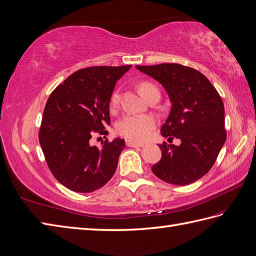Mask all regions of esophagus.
Returning a JSON list of instances; mask_svg holds the SVG:
<instances>
[{"mask_svg":"<svg viewBox=\"0 0 256 256\" xmlns=\"http://www.w3.org/2000/svg\"><path fill=\"white\" fill-rule=\"evenodd\" d=\"M126 144H127V146H130V148H142L143 146L142 143L136 142L132 140H126Z\"/></svg>","mask_w":256,"mask_h":256,"instance_id":"esophagus-1","label":"esophagus"}]
</instances>
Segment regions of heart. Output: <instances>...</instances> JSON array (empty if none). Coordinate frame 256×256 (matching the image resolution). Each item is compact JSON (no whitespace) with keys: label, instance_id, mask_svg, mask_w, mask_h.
Instances as JSON below:
<instances>
[{"label":"heart","instance_id":"1","mask_svg":"<svg viewBox=\"0 0 256 256\" xmlns=\"http://www.w3.org/2000/svg\"><path fill=\"white\" fill-rule=\"evenodd\" d=\"M154 89L158 88L150 82H142L140 84V91L146 98ZM120 91H115L110 98V106L116 108L120 103ZM155 124H156V120L151 115L128 114L118 122L116 128L118 132L129 140L144 141L151 134Z\"/></svg>","mask_w":256,"mask_h":256}]
</instances>
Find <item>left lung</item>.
I'll list each match as a JSON object with an SVG mask.
<instances>
[{
  "instance_id": "left-lung-1",
  "label": "left lung",
  "mask_w": 256,
  "mask_h": 256,
  "mask_svg": "<svg viewBox=\"0 0 256 256\" xmlns=\"http://www.w3.org/2000/svg\"><path fill=\"white\" fill-rule=\"evenodd\" d=\"M164 86L172 108L160 128L164 138L179 146L158 144L162 158L152 166L156 177L186 186L203 177L214 165L226 141L225 108L220 96L203 74L180 64L136 66Z\"/></svg>"
}]
</instances>
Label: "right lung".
Here are the masks:
<instances>
[{"label":"right lung","mask_w":256,"mask_h":256,"mask_svg":"<svg viewBox=\"0 0 256 256\" xmlns=\"http://www.w3.org/2000/svg\"><path fill=\"white\" fill-rule=\"evenodd\" d=\"M132 65L94 66L70 74L56 86L46 104L39 142L50 170L60 184L89 193L113 177L124 140L102 148L90 144L94 134H108L110 102L115 84Z\"/></svg>","instance_id":"obj_1"}]
</instances>
